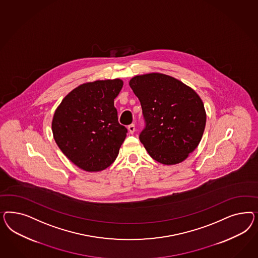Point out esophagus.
Listing matches in <instances>:
<instances>
[{"mask_svg":"<svg viewBox=\"0 0 258 258\" xmlns=\"http://www.w3.org/2000/svg\"><path fill=\"white\" fill-rule=\"evenodd\" d=\"M127 128H128V132H130V133L133 134L134 132H135V125H134V124H132V125H130L127 126Z\"/></svg>","mask_w":258,"mask_h":258,"instance_id":"34e87169","label":"esophagus"}]
</instances>
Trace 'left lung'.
<instances>
[{"label": "left lung", "mask_w": 258, "mask_h": 258, "mask_svg": "<svg viewBox=\"0 0 258 258\" xmlns=\"http://www.w3.org/2000/svg\"><path fill=\"white\" fill-rule=\"evenodd\" d=\"M130 86L140 100L146 126L139 139L149 155L167 165L184 161L205 128L201 97L180 80L159 73L136 76Z\"/></svg>", "instance_id": "obj_1"}]
</instances>
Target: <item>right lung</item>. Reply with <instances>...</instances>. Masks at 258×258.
I'll return each mask as SVG.
<instances>
[{"label":"right lung","instance_id":"obj_1","mask_svg":"<svg viewBox=\"0 0 258 258\" xmlns=\"http://www.w3.org/2000/svg\"><path fill=\"white\" fill-rule=\"evenodd\" d=\"M119 78L84 83L67 94L55 109L52 132L63 154L79 168L101 171L112 164L127 130L118 122L114 99Z\"/></svg>","mask_w":258,"mask_h":258}]
</instances>
